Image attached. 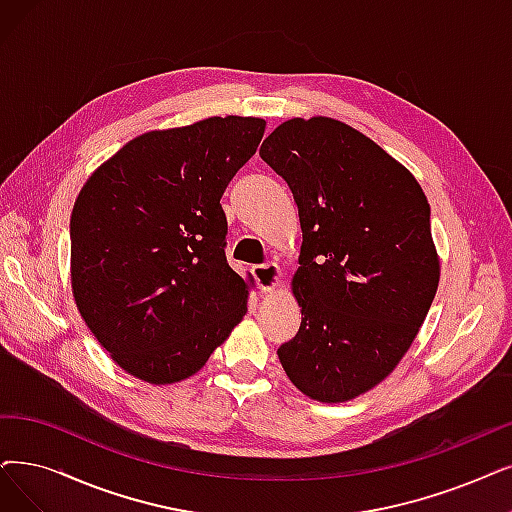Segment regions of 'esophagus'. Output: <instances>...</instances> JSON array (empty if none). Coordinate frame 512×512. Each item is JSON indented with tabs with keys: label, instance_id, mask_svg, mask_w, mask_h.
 <instances>
[{
	"label": "esophagus",
	"instance_id": "esophagus-1",
	"mask_svg": "<svg viewBox=\"0 0 512 512\" xmlns=\"http://www.w3.org/2000/svg\"><path fill=\"white\" fill-rule=\"evenodd\" d=\"M252 275L262 292H273L279 283L281 271L275 262H264V264H256V267H252Z\"/></svg>",
	"mask_w": 512,
	"mask_h": 512
}]
</instances>
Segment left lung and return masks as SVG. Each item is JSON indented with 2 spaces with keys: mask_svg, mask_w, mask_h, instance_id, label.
Returning <instances> with one entry per match:
<instances>
[{
  "mask_svg": "<svg viewBox=\"0 0 512 512\" xmlns=\"http://www.w3.org/2000/svg\"><path fill=\"white\" fill-rule=\"evenodd\" d=\"M298 206V334L277 355L304 395L349 401L410 349L439 285L431 206L416 178L336 119H290L260 147Z\"/></svg>",
  "mask_w": 512,
  "mask_h": 512,
  "instance_id": "1",
  "label": "left lung"
}]
</instances>
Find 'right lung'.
<instances>
[{"instance_id": "obj_1", "label": "right lung", "mask_w": 512, "mask_h": 512, "mask_svg": "<svg viewBox=\"0 0 512 512\" xmlns=\"http://www.w3.org/2000/svg\"><path fill=\"white\" fill-rule=\"evenodd\" d=\"M264 119L210 117L147 132L90 176L71 214L77 309L140 380L193 376L248 311L229 267L220 197L262 140Z\"/></svg>"}]
</instances>
